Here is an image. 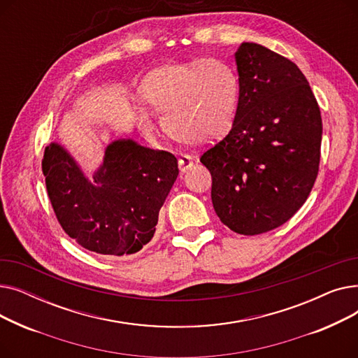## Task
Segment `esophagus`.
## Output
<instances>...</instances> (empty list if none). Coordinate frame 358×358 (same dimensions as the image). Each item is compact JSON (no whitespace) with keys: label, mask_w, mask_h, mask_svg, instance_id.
Listing matches in <instances>:
<instances>
[{"label":"esophagus","mask_w":358,"mask_h":358,"mask_svg":"<svg viewBox=\"0 0 358 358\" xmlns=\"http://www.w3.org/2000/svg\"><path fill=\"white\" fill-rule=\"evenodd\" d=\"M193 165H194V161L190 155H181L178 158V168H180L181 173H187Z\"/></svg>","instance_id":"obj_1"}]
</instances>
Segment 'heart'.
<instances>
[{
  "mask_svg": "<svg viewBox=\"0 0 358 358\" xmlns=\"http://www.w3.org/2000/svg\"><path fill=\"white\" fill-rule=\"evenodd\" d=\"M139 92L148 106L161 113L162 126L173 139L206 145L231 130L239 101V80L228 64L197 59L150 71ZM139 123L146 130L152 129L148 111L139 110Z\"/></svg>",
  "mask_w": 358,
  "mask_h": 358,
  "instance_id": "b5f03b06",
  "label": "heart"
}]
</instances>
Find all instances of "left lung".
I'll return each instance as SVG.
<instances>
[{"mask_svg": "<svg viewBox=\"0 0 358 358\" xmlns=\"http://www.w3.org/2000/svg\"><path fill=\"white\" fill-rule=\"evenodd\" d=\"M239 101L229 134L200 162L212 174L213 208L241 235L286 223L306 201L319 171L322 117L305 75L257 43L235 53Z\"/></svg>", "mask_w": 358, "mask_h": 358, "instance_id": "8db88e82", "label": "left lung"}]
</instances>
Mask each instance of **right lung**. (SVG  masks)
Instances as JSON below:
<instances>
[{"instance_id": "obj_1", "label": "right lung", "mask_w": 358, "mask_h": 358, "mask_svg": "<svg viewBox=\"0 0 358 358\" xmlns=\"http://www.w3.org/2000/svg\"><path fill=\"white\" fill-rule=\"evenodd\" d=\"M42 171L65 234L88 251L122 257L141 251L154 238L178 162L165 150L116 141L107 146L103 165L88 181L66 150L50 143Z\"/></svg>"}]
</instances>
